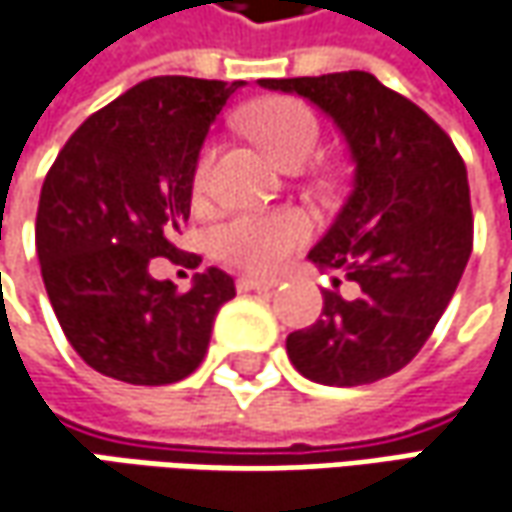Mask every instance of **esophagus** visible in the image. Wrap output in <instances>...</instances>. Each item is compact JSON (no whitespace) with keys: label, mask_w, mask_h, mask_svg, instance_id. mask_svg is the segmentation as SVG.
<instances>
[{"label":"esophagus","mask_w":512,"mask_h":512,"mask_svg":"<svg viewBox=\"0 0 512 512\" xmlns=\"http://www.w3.org/2000/svg\"><path fill=\"white\" fill-rule=\"evenodd\" d=\"M279 285V279H262V276H239L236 287L239 290H273Z\"/></svg>","instance_id":"esophagus-1"}]
</instances>
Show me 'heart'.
<instances>
[{
  "mask_svg": "<svg viewBox=\"0 0 512 512\" xmlns=\"http://www.w3.org/2000/svg\"><path fill=\"white\" fill-rule=\"evenodd\" d=\"M245 128L259 139L267 153L282 162L285 168H299L319 148V119L299 99L273 96L259 102L245 113ZM216 165V145H207L199 153V162L193 170V196H207L210 179ZM310 239V222L299 210H265V213H239L227 219L225 225L213 233V250L219 259L230 265L267 273L285 265L290 253Z\"/></svg>",
  "mask_w": 512,
  "mask_h": 512,
  "instance_id": "obj_1",
  "label": "heart"
}]
</instances>
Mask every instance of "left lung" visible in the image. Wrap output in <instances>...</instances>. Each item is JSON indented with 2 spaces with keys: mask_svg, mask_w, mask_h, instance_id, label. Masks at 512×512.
Here are the masks:
<instances>
[{
  "mask_svg": "<svg viewBox=\"0 0 512 512\" xmlns=\"http://www.w3.org/2000/svg\"><path fill=\"white\" fill-rule=\"evenodd\" d=\"M259 85L319 105L356 159L353 193L307 256L336 273L333 290L322 293V316L287 336V356L305 379L330 387L393 376L439 325L473 250L464 159L419 105L373 73Z\"/></svg>",
  "mask_w": 512,
  "mask_h": 512,
  "instance_id": "left-lung-1",
  "label": "left lung"
}]
</instances>
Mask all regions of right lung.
<instances>
[{
  "mask_svg": "<svg viewBox=\"0 0 512 512\" xmlns=\"http://www.w3.org/2000/svg\"><path fill=\"white\" fill-rule=\"evenodd\" d=\"M242 85L145 79L88 116L50 165L36 210L42 279L68 342L102 376L150 387L185 379L205 359L219 307L236 296L219 267L179 293L150 265L156 256L202 262L176 236L210 122Z\"/></svg>",
  "mask_w": 512,
  "mask_h": 512,
  "instance_id": "right-lung-1",
  "label": "right lung"
}]
</instances>
